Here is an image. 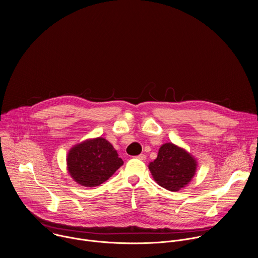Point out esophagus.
<instances>
[{
  "instance_id": "obj_1",
  "label": "esophagus",
  "mask_w": 258,
  "mask_h": 258,
  "mask_svg": "<svg viewBox=\"0 0 258 258\" xmlns=\"http://www.w3.org/2000/svg\"><path fill=\"white\" fill-rule=\"evenodd\" d=\"M136 159H138V160H141V161H146L147 157H146V155H144V154H141V155L137 156V157H136Z\"/></svg>"
}]
</instances>
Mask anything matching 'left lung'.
Returning a JSON list of instances; mask_svg holds the SVG:
<instances>
[{"instance_id":"1","label":"left lung","mask_w":258,"mask_h":258,"mask_svg":"<svg viewBox=\"0 0 258 258\" xmlns=\"http://www.w3.org/2000/svg\"><path fill=\"white\" fill-rule=\"evenodd\" d=\"M149 169L161 187L176 192L190 183L196 173L197 162L184 149L167 143L160 148L157 159L150 163Z\"/></svg>"}]
</instances>
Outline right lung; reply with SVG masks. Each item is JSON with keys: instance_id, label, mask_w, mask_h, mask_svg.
<instances>
[{"instance_id": "add662e5", "label": "right lung", "mask_w": 258, "mask_h": 258, "mask_svg": "<svg viewBox=\"0 0 258 258\" xmlns=\"http://www.w3.org/2000/svg\"><path fill=\"white\" fill-rule=\"evenodd\" d=\"M123 165L112 145L103 138L87 140L71 148L67 170L81 186L95 187L108 180Z\"/></svg>"}]
</instances>
